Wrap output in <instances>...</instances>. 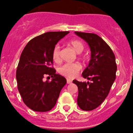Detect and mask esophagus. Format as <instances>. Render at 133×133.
<instances>
[{
    "mask_svg": "<svg viewBox=\"0 0 133 133\" xmlns=\"http://www.w3.org/2000/svg\"><path fill=\"white\" fill-rule=\"evenodd\" d=\"M66 82H67V84H71L72 83V81L70 79H69V78L66 79Z\"/></svg>",
    "mask_w": 133,
    "mask_h": 133,
    "instance_id": "1",
    "label": "esophagus"
}]
</instances>
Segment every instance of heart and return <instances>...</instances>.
Here are the masks:
<instances>
[{"mask_svg":"<svg viewBox=\"0 0 133 133\" xmlns=\"http://www.w3.org/2000/svg\"><path fill=\"white\" fill-rule=\"evenodd\" d=\"M69 44L77 54L82 53L84 49V44L79 40H72L69 42ZM52 55L55 62L58 63L61 61V48L58 44H56L55 46ZM81 69V65L78 63H66L59 68L58 72L67 78H73L77 76Z\"/></svg>","mask_w":133,"mask_h":133,"instance_id":"1","label":"heart"}]
</instances>
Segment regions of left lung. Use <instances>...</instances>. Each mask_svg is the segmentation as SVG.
<instances>
[{"mask_svg": "<svg viewBox=\"0 0 133 133\" xmlns=\"http://www.w3.org/2000/svg\"><path fill=\"white\" fill-rule=\"evenodd\" d=\"M89 44L90 60L82 73L91 82H72L78 87L77 104L83 110H92L98 107L107 98L116 78L117 66L112 50L96 34L75 32Z\"/></svg>", "mask_w": 133, "mask_h": 133, "instance_id": "obj_1", "label": "left lung"}]
</instances>
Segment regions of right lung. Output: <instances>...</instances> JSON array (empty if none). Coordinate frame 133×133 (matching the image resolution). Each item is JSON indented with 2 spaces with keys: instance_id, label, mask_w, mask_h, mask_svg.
Returning a JSON list of instances; mask_svg holds the SVG:
<instances>
[{
  "instance_id": "obj_1",
  "label": "right lung",
  "mask_w": 133,
  "mask_h": 133,
  "mask_svg": "<svg viewBox=\"0 0 133 133\" xmlns=\"http://www.w3.org/2000/svg\"><path fill=\"white\" fill-rule=\"evenodd\" d=\"M69 32H48L30 40L20 57L16 78L23 102L37 112H46L55 107L61 89L66 83L64 77L56 74L52 64V50ZM44 75L51 76L44 82Z\"/></svg>"
}]
</instances>
